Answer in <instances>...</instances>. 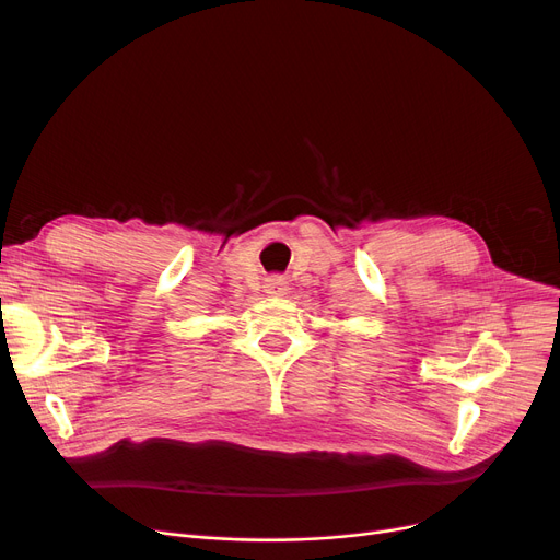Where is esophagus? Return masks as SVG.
Returning a JSON list of instances; mask_svg holds the SVG:
<instances>
[{"label": "esophagus", "instance_id": "obj_1", "mask_svg": "<svg viewBox=\"0 0 560 560\" xmlns=\"http://www.w3.org/2000/svg\"><path fill=\"white\" fill-rule=\"evenodd\" d=\"M285 290H288V281L283 277H270L268 281H265V292H268V295L281 298V295H285Z\"/></svg>", "mask_w": 560, "mask_h": 560}]
</instances>
